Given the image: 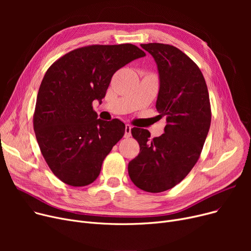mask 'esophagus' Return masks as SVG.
<instances>
[{
  "label": "esophagus",
  "instance_id": "34e87169",
  "mask_svg": "<svg viewBox=\"0 0 251 251\" xmlns=\"http://www.w3.org/2000/svg\"><path fill=\"white\" fill-rule=\"evenodd\" d=\"M131 128H132V127H131L129 124H126L125 125V137L126 138H128V137H130L131 136Z\"/></svg>",
  "mask_w": 251,
  "mask_h": 251
}]
</instances>
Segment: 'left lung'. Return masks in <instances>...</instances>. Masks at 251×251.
Wrapping results in <instances>:
<instances>
[{
    "label": "left lung",
    "mask_w": 251,
    "mask_h": 251,
    "mask_svg": "<svg viewBox=\"0 0 251 251\" xmlns=\"http://www.w3.org/2000/svg\"><path fill=\"white\" fill-rule=\"evenodd\" d=\"M153 57L160 75L155 108L166 117L165 133L150 139L147 129L132 128L138 155L128 164L129 177L139 189L157 193L173 188L199 161L212 111L204 77L187 55L174 46L140 45Z\"/></svg>",
    "instance_id": "8db88e82"
}]
</instances>
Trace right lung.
Returning a JSON list of instances; mask_svg holds the SVG:
<instances>
[{
  "label": "right lung",
  "mask_w": 251,
  "mask_h": 251,
  "mask_svg": "<svg viewBox=\"0 0 251 251\" xmlns=\"http://www.w3.org/2000/svg\"><path fill=\"white\" fill-rule=\"evenodd\" d=\"M146 52L131 44L91 45L52 63L38 89L33 129L48 166L62 182L86 186L125 133L118 119H98L95 100L105 96L114 73Z\"/></svg>",
  "instance_id": "1"
}]
</instances>
